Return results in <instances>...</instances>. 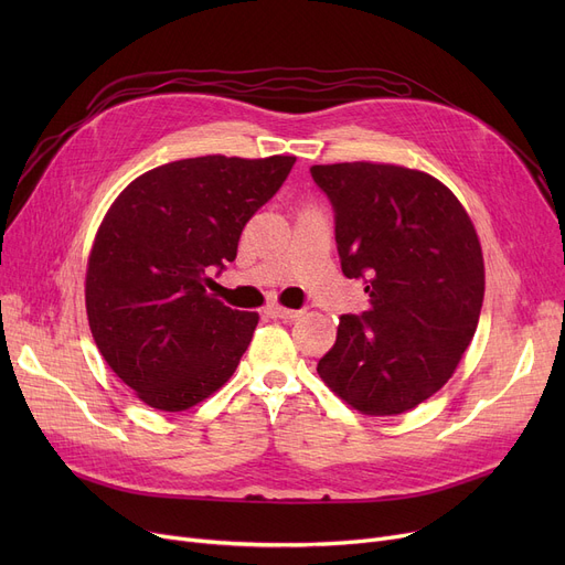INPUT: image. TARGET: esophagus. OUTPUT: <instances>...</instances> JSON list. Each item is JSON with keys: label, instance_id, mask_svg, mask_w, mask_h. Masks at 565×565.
Masks as SVG:
<instances>
[{"label": "esophagus", "instance_id": "obj_1", "mask_svg": "<svg viewBox=\"0 0 565 565\" xmlns=\"http://www.w3.org/2000/svg\"><path fill=\"white\" fill-rule=\"evenodd\" d=\"M265 313L270 318H279V320H298L302 316V311H292V309H286L281 305H270L265 309Z\"/></svg>", "mask_w": 565, "mask_h": 565}]
</instances>
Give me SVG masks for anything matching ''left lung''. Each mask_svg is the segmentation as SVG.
I'll use <instances>...</instances> for the list:
<instances>
[{
    "instance_id": "1",
    "label": "left lung",
    "mask_w": 565,
    "mask_h": 565,
    "mask_svg": "<svg viewBox=\"0 0 565 565\" xmlns=\"http://www.w3.org/2000/svg\"><path fill=\"white\" fill-rule=\"evenodd\" d=\"M348 279L369 311L341 316L322 382L369 417L417 407L449 382L477 332L486 265L477 228L435 175L384 162L313 164Z\"/></svg>"
}]
</instances>
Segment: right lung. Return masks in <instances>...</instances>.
Returning <instances> with one entry per match:
<instances>
[{
	"instance_id": "1",
	"label": "right lung",
	"mask_w": 565,
	"mask_h": 565,
	"mask_svg": "<svg viewBox=\"0 0 565 565\" xmlns=\"http://www.w3.org/2000/svg\"><path fill=\"white\" fill-rule=\"evenodd\" d=\"M292 164L178 160L141 173L109 205L86 263V318L107 366L148 407L190 409L241 364L258 313L217 300L207 273L235 258L245 224Z\"/></svg>"
}]
</instances>
